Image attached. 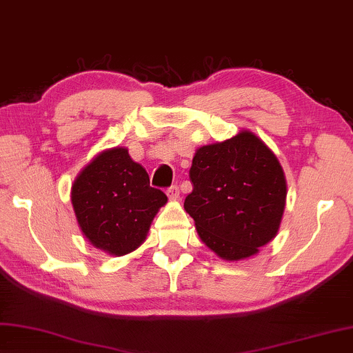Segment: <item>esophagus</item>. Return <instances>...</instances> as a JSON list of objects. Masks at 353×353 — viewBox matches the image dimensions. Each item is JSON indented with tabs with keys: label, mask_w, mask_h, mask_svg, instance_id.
Segmentation results:
<instances>
[{
	"label": "esophagus",
	"mask_w": 353,
	"mask_h": 353,
	"mask_svg": "<svg viewBox=\"0 0 353 353\" xmlns=\"http://www.w3.org/2000/svg\"><path fill=\"white\" fill-rule=\"evenodd\" d=\"M165 194H167V196H169L170 200H176L178 196H180V189H178V186L176 184H173V186H170V188H167V190H165Z\"/></svg>",
	"instance_id": "obj_1"
}]
</instances>
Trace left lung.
<instances>
[{
  "label": "left lung",
  "mask_w": 353,
  "mask_h": 353,
  "mask_svg": "<svg viewBox=\"0 0 353 353\" xmlns=\"http://www.w3.org/2000/svg\"><path fill=\"white\" fill-rule=\"evenodd\" d=\"M184 209L203 242L225 261L257 254L273 240L287 183L274 153L251 132L196 150Z\"/></svg>",
  "instance_id": "obj_1"
}]
</instances>
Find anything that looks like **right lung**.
I'll return each instance as SVG.
<instances>
[{
    "label": "right lung",
    "mask_w": 353,
    "mask_h": 353,
    "mask_svg": "<svg viewBox=\"0 0 353 353\" xmlns=\"http://www.w3.org/2000/svg\"><path fill=\"white\" fill-rule=\"evenodd\" d=\"M71 201L85 237L108 254L123 256L144 242L163 190L150 186L144 167L127 148L102 152L74 181Z\"/></svg>",
    "instance_id": "right-lung-1"
}]
</instances>
